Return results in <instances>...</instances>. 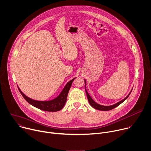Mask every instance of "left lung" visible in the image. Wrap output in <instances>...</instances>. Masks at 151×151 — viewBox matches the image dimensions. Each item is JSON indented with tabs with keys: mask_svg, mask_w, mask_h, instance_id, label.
<instances>
[{
	"mask_svg": "<svg viewBox=\"0 0 151 151\" xmlns=\"http://www.w3.org/2000/svg\"><path fill=\"white\" fill-rule=\"evenodd\" d=\"M86 81H85V86H86ZM85 90H86V94H87V96L88 101V102H89L90 105H91L93 108H95V109H98V110H101V111H109V110H111V109H113V108L117 107V106H119L120 104H121L123 102H124V101L128 98V96H129L130 93H131V91H131L130 92V93L127 96L125 99H123V100H122L121 101L117 102V104H114V105H111V106H103V105H99V104H97L96 102H95L92 99V98L90 97V96L88 94V92L87 91V90H86V87H85Z\"/></svg>",
	"mask_w": 151,
	"mask_h": 151,
	"instance_id": "obj_1",
	"label": "left lung"
}]
</instances>
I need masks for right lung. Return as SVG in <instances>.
<instances>
[{
    "mask_svg": "<svg viewBox=\"0 0 151 151\" xmlns=\"http://www.w3.org/2000/svg\"><path fill=\"white\" fill-rule=\"evenodd\" d=\"M75 79V78H73V79L68 82V83H67V84L65 85V86L62 90L61 93L60 94V95L57 98L49 101H38L32 99L28 97H27L26 95H24L21 91L19 88H18L20 93L22 95V96L24 98V99L32 106L45 111L55 112L61 110V109H63V108L64 107L67 101L68 93L69 91L72 84Z\"/></svg>",
    "mask_w": 151,
    "mask_h": 151,
    "instance_id": "obj_1",
    "label": "right lung"
}]
</instances>
